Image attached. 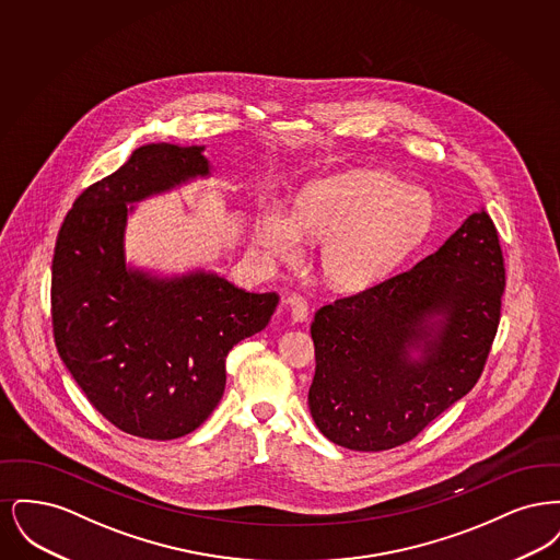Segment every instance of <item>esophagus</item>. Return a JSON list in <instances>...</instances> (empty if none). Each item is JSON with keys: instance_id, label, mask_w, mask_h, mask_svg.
I'll list each match as a JSON object with an SVG mask.
<instances>
[{"instance_id": "obj_1", "label": "esophagus", "mask_w": 560, "mask_h": 560, "mask_svg": "<svg viewBox=\"0 0 560 560\" xmlns=\"http://www.w3.org/2000/svg\"><path fill=\"white\" fill-rule=\"evenodd\" d=\"M285 304H288V311H290V315H292L293 320L308 319V304H306V300H304V298H300V295H290V298L285 300Z\"/></svg>"}]
</instances>
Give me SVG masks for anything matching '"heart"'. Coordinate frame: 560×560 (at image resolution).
Masks as SVG:
<instances>
[{"label": "heart", "mask_w": 560, "mask_h": 560, "mask_svg": "<svg viewBox=\"0 0 560 560\" xmlns=\"http://www.w3.org/2000/svg\"><path fill=\"white\" fill-rule=\"evenodd\" d=\"M432 212L427 190L380 170H352L308 185L292 212L281 201L262 203L254 243L270 260H293L302 240L323 241L325 279L361 290L399 265L427 233Z\"/></svg>", "instance_id": "b5f03b06"}]
</instances>
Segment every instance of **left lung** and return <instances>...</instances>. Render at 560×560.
<instances>
[{"mask_svg":"<svg viewBox=\"0 0 560 560\" xmlns=\"http://www.w3.org/2000/svg\"><path fill=\"white\" fill-rule=\"evenodd\" d=\"M506 270L480 208L434 254L315 313L308 407L331 443L382 452L411 441L482 372Z\"/></svg>","mask_w":560,"mask_h":560,"instance_id":"1","label":"left lung"}]
</instances>
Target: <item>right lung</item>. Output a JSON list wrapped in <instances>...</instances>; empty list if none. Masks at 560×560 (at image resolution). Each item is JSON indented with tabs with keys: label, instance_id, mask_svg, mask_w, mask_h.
Returning a JSON list of instances; mask_svg holds the SVG:
<instances>
[{
	"label": "right lung",
	"instance_id": "1",
	"mask_svg": "<svg viewBox=\"0 0 560 560\" xmlns=\"http://www.w3.org/2000/svg\"><path fill=\"white\" fill-rule=\"evenodd\" d=\"M212 174L206 147L144 144L81 192L56 240L58 354L108 422L140 439L201 427L222 399L229 352L279 304L277 293L245 292L210 268L170 275L128 262L136 203Z\"/></svg>",
	"mask_w": 560,
	"mask_h": 560
}]
</instances>
